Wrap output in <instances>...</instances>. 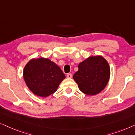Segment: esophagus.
<instances>
[{"label": "esophagus", "mask_w": 135, "mask_h": 135, "mask_svg": "<svg viewBox=\"0 0 135 135\" xmlns=\"http://www.w3.org/2000/svg\"><path fill=\"white\" fill-rule=\"evenodd\" d=\"M71 77H72V75H71V73L67 74V78H71Z\"/></svg>", "instance_id": "1"}]
</instances>
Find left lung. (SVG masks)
Wrapping results in <instances>:
<instances>
[{
    "instance_id": "obj_1",
    "label": "left lung",
    "mask_w": 135,
    "mask_h": 135,
    "mask_svg": "<svg viewBox=\"0 0 135 135\" xmlns=\"http://www.w3.org/2000/svg\"><path fill=\"white\" fill-rule=\"evenodd\" d=\"M79 90L87 95H95L107 86L110 78L109 64L102 56H90L79 64L73 76Z\"/></svg>"
}]
</instances>
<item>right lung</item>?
<instances>
[{
	"label": "right lung",
	"mask_w": 135,
	"mask_h": 135,
	"mask_svg": "<svg viewBox=\"0 0 135 135\" xmlns=\"http://www.w3.org/2000/svg\"><path fill=\"white\" fill-rule=\"evenodd\" d=\"M23 78L31 92L38 97H47L57 90L65 78L61 68L48 58H33L26 64Z\"/></svg>",
	"instance_id": "1"
}]
</instances>
